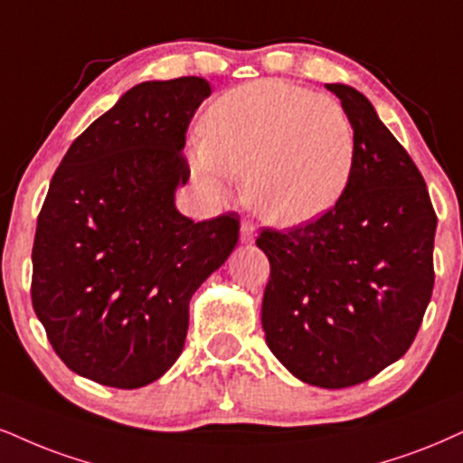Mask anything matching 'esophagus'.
<instances>
[{
	"instance_id": "obj_1",
	"label": "esophagus",
	"mask_w": 463,
	"mask_h": 463,
	"mask_svg": "<svg viewBox=\"0 0 463 463\" xmlns=\"http://www.w3.org/2000/svg\"><path fill=\"white\" fill-rule=\"evenodd\" d=\"M253 241H255V227H253V222L244 221L242 227H241V242H242V244H250Z\"/></svg>"
}]
</instances>
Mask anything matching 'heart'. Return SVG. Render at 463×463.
I'll return each instance as SVG.
<instances>
[{
    "instance_id": "1",
    "label": "heart",
    "mask_w": 463,
    "mask_h": 463,
    "mask_svg": "<svg viewBox=\"0 0 463 463\" xmlns=\"http://www.w3.org/2000/svg\"><path fill=\"white\" fill-rule=\"evenodd\" d=\"M356 135L339 102L298 85L266 79L238 85L213 102L193 150V169L214 197L247 178L255 214L298 227L344 195Z\"/></svg>"
}]
</instances>
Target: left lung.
Masks as SVG:
<instances>
[{
	"label": "left lung",
	"instance_id": "left-lung-1",
	"mask_svg": "<svg viewBox=\"0 0 463 463\" xmlns=\"http://www.w3.org/2000/svg\"><path fill=\"white\" fill-rule=\"evenodd\" d=\"M356 135L344 195L319 219L288 232L264 227L270 261L261 328L270 352L319 389L361 384L412 345L433 289L436 213L423 175L373 105L344 83Z\"/></svg>",
	"mask_w": 463,
	"mask_h": 463
}]
</instances>
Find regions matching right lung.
<instances>
[{
  "label": "right lung",
  "mask_w": 463,
  "mask_h": 463,
  "mask_svg": "<svg viewBox=\"0 0 463 463\" xmlns=\"http://www.w3.org/2000/svg\"><path fill=\"white\" fill-rule=\"evenodd\" d=\"M202 77L130 88L83 130L51 180L32 249V305L57 356L83 378L139 389L178 361L188 302L238 242L236 213L193 222L186 128Z\"/></svg>",
  "instance_id": "add662e5"
}]
</instances>
